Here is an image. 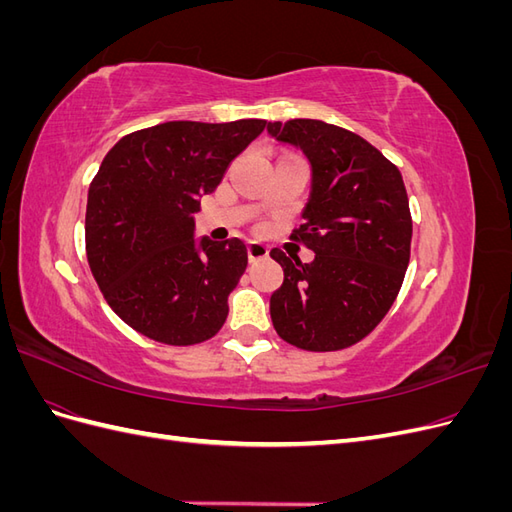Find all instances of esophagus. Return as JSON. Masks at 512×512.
<instances>
[{"label": "esophagus", "instance_id": "1", "mask_svg": "<svg viewBox=\"0 0 512 512\" xmlns=\"http://www.w3.org/2000/svg\"><path fill=\"white\" fill-rule=\"evenodd\" d=\"M269 256V247L265 243H258V241H250L247 243V258H250V262H256V260H262Z\"/></svg>", "mask_w": 512, "mask_h": 512}]
</instances>
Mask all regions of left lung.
<instances>
[{
  "label": "left lung",
  "instance_id": "1",
  "mask_svg": "<svg viewBox=\"0 0 512 512\" xmlns=\"http://www.w3.org/2000/svg\"><path fill=\"white\" fill-rule=\"evenodd\" d=\"M277 143L301 149L312 168L303 224L294 239L312 262L271 250L284 282L271 294V320L284 342L342 350L389 312L410 262L412 218L404 179L365 138L318 119L269 123Z\"/></svg>",
  "mask_w": 512,
  "mask_h": 512
}]
</instances>
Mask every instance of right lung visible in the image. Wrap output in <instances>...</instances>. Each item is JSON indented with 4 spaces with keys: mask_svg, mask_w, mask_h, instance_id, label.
I'll list each match as a JSON object with an SVG mask.
<instances>
[{
    "mask_svg": "<svg viewBox=\"0 0 512 512\" xmlns=\"http://www.w3.org/2000/svg\"><path fill=\"white\" fill-rule=\"evenodd\" d=\"M265 123L166 121L106 153L87 194V260L106 303L134 331L190 346L222 329L247 250L237 237H196L194 213Z\"/></svg>",
    "mask_w": 512,
    "mask_h": 512,
    "instance_id": "right-lung-1",
    "label": "right lung"
}]
</instances>
